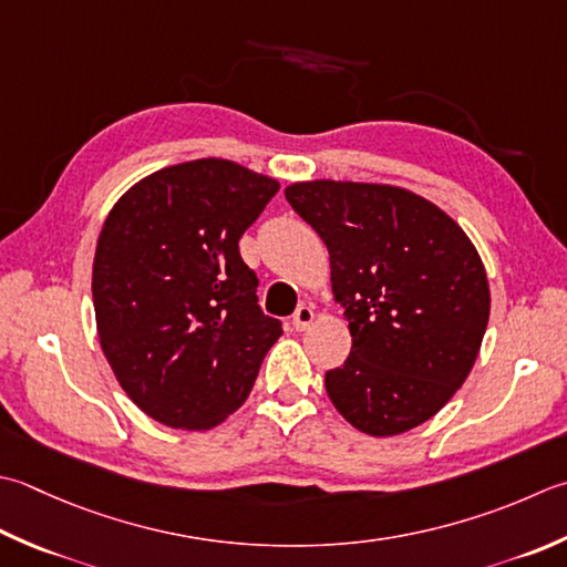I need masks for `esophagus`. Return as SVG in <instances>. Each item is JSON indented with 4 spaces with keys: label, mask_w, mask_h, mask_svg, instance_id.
I'll return each mask as SVG.
<instances>
[{
    "label": "esophagus",
    "mask_w": 567,
    "mask_h": 567,
    "mask_svg": "<svg viewBox=\"0 0 567 567\" xmlns=\"http://www.w3.org/2000/svg\"><path fill=\"white\" fill-rule=\"evenodd\" d=\"M312 321H315V309H312V307H307V305L297 307V312L292 315V327H295L297 331L309 329V324H312Z\"/></svg>",
    "instance_id": "34e87169"
}]
</instances>
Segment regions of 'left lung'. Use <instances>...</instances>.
I'll return each instance as SVG.
<instances>
[{
  "mask_svg": "<svg viewBox=\"0 0 567 567\" xmlns=\"http://www.w3.org/2000/svg\"><path fill=\"white\" fill-rule=\"evenodd\" d=\"M290 206L327 243L351 353L327 393L365 435L423 425L467 379L489 321L480 252L445 210L398 186L305 182Z\"/></svg>",
  "mask_w": 567,
  "mask_h": 567,
  "instance_id": "8db88e82",
  "label": "left lung"
}]
</instances>
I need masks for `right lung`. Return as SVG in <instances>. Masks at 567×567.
I'll return each mask as SVG.
<instances>
[{
	"instance_id": "obj_1",
	"label": "right lung",
	"mask_w": 567,
	"mask_h": 567,
	"mask_svg": "<svg viewBox=\"0 0 567 567\" xmlns=\"http://www.w3.org/2000/svg\"><path fill=\"white\" fill-rule=\"evenodd\" d=\"M277 188L236 162L196 159L142 179L105 218L93 260L100 347L162 425L224 423L282 334L238 250Z\"/></svg>"
}]
</instances>
